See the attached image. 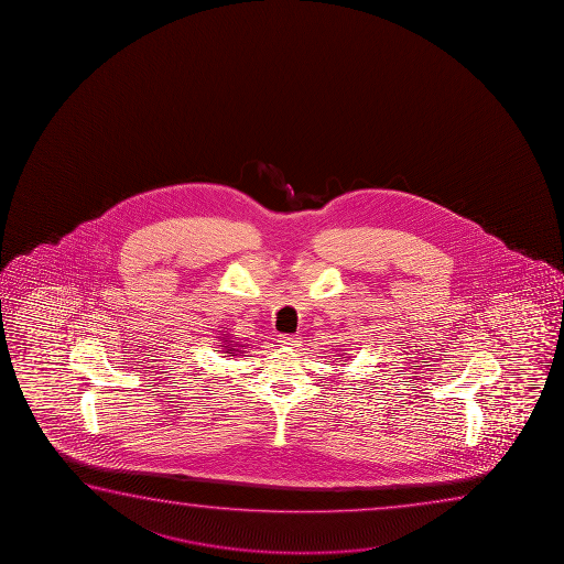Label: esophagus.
I'll list each match as a JSON object with an SVG mask.
<instances>
[{"label": "esophagus", "mask_w": 564, "mask_h": 564, "mask_svg": "<svg viewBox=\"0 0 564 564\" xmlns=\"http://www.w3.org/2000/svg\"><path fill=\"white\" fill-rule=\"evenodd\" d=\"M279 343L286 348H296L301 345L302 340L299 335H281V337H279Z\"/></svg>", "instance_id": "esophagus-1"}]
</instances>
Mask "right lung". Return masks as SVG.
Masks as SVG:
<instances>
[{"instance_id":"add662e5","label":"right lung","mask_w":564,"mask_h":564,"mask_svg":"<svg viewBox=\"0 0 564 564\" xmlns=\"http://www.w3.org/2000/svg\"><path fill=\"white\" fill-rule=\"evenodd\" d=\"M224 352H227V355L229 356H237L235 355V352H237V348H232V345L231 343H235V340H225L224 339ZM219 347H221V345H219ZM239 347H242V345H239ZM240 352H242V350H240Z\"/></svg>"}]
</instances>
